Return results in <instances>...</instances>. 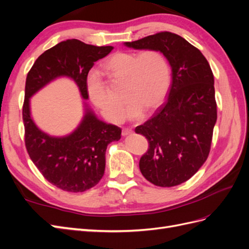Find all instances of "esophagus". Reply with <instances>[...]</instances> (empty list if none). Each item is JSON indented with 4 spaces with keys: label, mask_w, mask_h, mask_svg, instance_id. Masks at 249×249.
<instances>
[{
    "label": "esophagus",
    "mask_w": 249,
    "mask_h": 249,
    "mask_svg": "<svg viewBox=\"0 0 249 249\" xmlns=\"http://www.w3.org/2000/svg\"><path fill=\"white\" fill-rule=\"evenodd\" d=\"M133 133V130L131 127H124L123 129V136H127V135H130Z\"/></svg>",
    "instance_id": "obj_1"
}]
</instances>
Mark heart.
<instances>
[{"label":"heart","mask_w":249,"mask_h":249,"mask_svg":"<svg viewBox=\"0 0 249 249\" xmlns=\"http://www.w3.org/2000/svg\"><path fill=\"white\" fill-rule=\"evenodd\" d=\"M105 69L127 79L124 94L129 100L126 115L131 119H139L144 110L152 111L157 108L168 91L169 65L159 51L145 50L139 54L118 52L107 60ZM86 90L90 101L109 122H122L124 102L107 87L99 72H89Z\"/></svg>","instance_id":"heart-1"}]
</instances>
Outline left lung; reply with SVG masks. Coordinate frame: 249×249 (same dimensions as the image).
I'll use <instances>...</instances> for the list:
<instances>
[{"instance_id": "1", "label": "left lung", "mask_w": 249, "mask_h": 249, "mask_svg": "<svg viewBox=\"0 0 249 249\" xmlns=\"http://www.w3.org/2000/svg\"><path fill=\"white\" fill-rule=\"evenodd\" d=\"M135 50H156L171 66L167 100L135 132L149 146L139 168L148 182L173 187L193 177L206 162L217 120L214 76L201 52L183 37L160 32L124 42Z\"/></svg>"}]
</instances>
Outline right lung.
<instances>
[{"instance_id": "right-lung-1", "label": "right lung", "mask_w": 249, "mask_h": 249, "mask_svg": "<svg viewBox=\"0 0 249 249\" xmlns=\"http://www.w3.org/2000/svg\"><path fill=\"white\" fill-rule=\"evenodd\" d=\"M112 50L109 46L95 47L69 39L41 54L27 74L22 106L27 152L44 178L64 191L84 192L100 182L106 166L107 146L120 139L122 129L102 122L85 103L84 117L76 130L63 137L50 136L33 122L30 97L53 80L67 77L78 85L83 99L88 100V72Z\"/></svg>"}]
</instances>
